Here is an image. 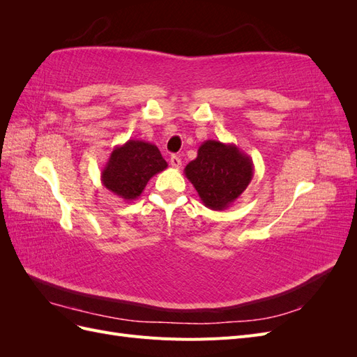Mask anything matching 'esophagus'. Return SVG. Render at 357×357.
<instances>
[{
    "label": "esophagus",
    "instance_id": "34e87169",
    "mask_svg": "<svg viewBox=\"0 0 357 357\" xmlns=\"http://www.w3.org/2000/svg\"><path fill=\"white\" fill-rule=\"evenodd\" d=\"M169 164H171V167H172V168L178 169V168L181 167V159H180V156H177V155H172V156L169 158Z\"/></svg>",
    "mask_w": 357,
    "mask_h": 357
}]
</instances>
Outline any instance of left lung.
Masks as SVG:
<instances>
[{
  "instance_id": "1",
  "label": "left lung",
  "mask_w": 357,
  "mask_h": 357,
  "mask_svg": "<svg viewBox=\"0 0 357 357\" xmlns=\"http://www.w3.org/2000/svg\"><path fill=\"white\" fill-rule=\"evenodd\" d=\"M253 160L231 143L207 139L197 159L185 168V176L197 189L205 207L220 211L240 198L253 178Z\"/></svg>"
}]
</instances>
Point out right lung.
<instances>
[{
    "mask_svg": "<svg viewBox=\"0 0 357 357\" xmlns=\"http://www.w3.org/2000/svg\"><path fill=\"white\" fill-rule=\"evenodd\" d=\"M168 167L159 149L143 142L128 139L116 146L101 172L102 185L123 201H132L142 195L149 180Z\"/></svg>",
    "mask_w": 357,
    "mask_h": 357,
    "instance_id": "right-lung-1",
    "label": "right lung"
}]
</instances>
